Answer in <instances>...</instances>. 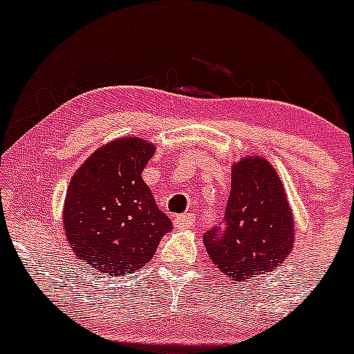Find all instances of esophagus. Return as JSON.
Masks as SVG:
<instances>
[{"label":"esophagus","mask_w":354,"mask_h":354,"mask_svg":"<svg viewBox=\"0 0 354 354\" xmlns=\"http://www.w3.org/2000/svg\"><path fill=\"white\" fill-rule=\"evenodd\" d=\"M194 221H196V219H194L193 214L185 213V214H180V216L174 218L173 223L176 228H191V226L194 225Z\"/></svg>","instance_id":"esophagus-1"}]
</instances>
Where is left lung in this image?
Segmentation results:
<instances>
[{
  "label": "left lung",
  "instance_id": "left-lung-1",
  "mask_svg": "<svg viewBox=\"0 0 354 354\" xmlns=\"http://www.w3.org/2000/svg\"><path fill=\"white\" fill-rule=\"evenodd\" d=\"M293 214L281 180L263 158L233 166L231 191L221 225L203 236L211 261L231 281L270 273L293 246Z\"/></svg>",
  "mask_w": 354,
  "mask_h": 354
}]
</instances>
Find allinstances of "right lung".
<instances>
[{"instance_id":"add662e5","label":"right lung","mask_w":354,"mask_h":354,"mask_svg":"<svg viewBox=\"0 0 354 354\" xmlns=\"http://www.w3.org/2000/svg\"><path fill=\"white\" fill-rule=\"evenodd\" d=\"M154 146L120 138L89 156L70 183L64 230L80 259L95 273L124 276L153 258L173 228L141 178Z\"/></svg>"}]
</instances>
